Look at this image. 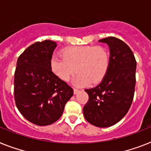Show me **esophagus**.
Instances as JSON below:
<instances>
[{"label":"esophagus","instance_id":"1","mask_svg":"<svg viewBox=\"0 0 151 151\" xmlns=\"http://www.w3.org/2000/svg\"><path fill=\"white\" fill-rule=\"evenodd\" d=\"M78 92H79V90L73 89V93H74V94H77V93H78Z\"/></svg>","mask_w":151,"mask_h":151}]
</instances>
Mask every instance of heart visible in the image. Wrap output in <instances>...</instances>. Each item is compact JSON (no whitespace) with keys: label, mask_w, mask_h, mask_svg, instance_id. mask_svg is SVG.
Masks as SVG:
<instances>
[{"label":"heart","mask_w":151,"mask_h":151,"mask_svg":"<svg viewBox=\"0 0 151 151\" xmlns=\"http://www.w3.org/2000/svg\"><path fill=\"white\" fill-rule=\"evenodd\" d=\"M61 56H54L50 62V70L56 78L69 81L76 71L72 83L78 87H87L91 82L98 83L106 77L111 63L110 53L103 46H76L61 50Z\"/></svg>","instance_id":"1"}]
</instances>
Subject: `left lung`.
Listing matches in <instances>:
<instances>
[{"label":"left lung","mask_w":151,"mask_h":151,"mask_svg":"<svg viewBox=\"0 0 151 151\" xmlns=\"http://www.w3.org/2000/svg\"><path fill=\"white\" fill-rule=\"evenodd\" d=\"M99 42L108 45L110 68L100 84L85 90L89 100L83 112L90 124L108 127L121 121L132 104L137 62L132 50L120 39L109 37Z\"/></svg>","instance_id":"left-lung-1"}]
</instances>
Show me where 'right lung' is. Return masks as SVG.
<instances>
[{
	"mask_svg": "<svg viewBox=\"0 0 151 151\" xmlns=\"http://www.w3.org/2000/svg\"><path fill=\"white\" fill-rule=\"evenodd\" d=\"M45 40L31 44L17 59L14 73V100L18 111L38 126L50 125L61 116L73 91L50 70V62L56 48Z\"/></svg>",
	"mask_w": 151,
	"mask_h": 151,
	"instance_id": "obj_1",
	"label": "right lung"
}]
</instances>
